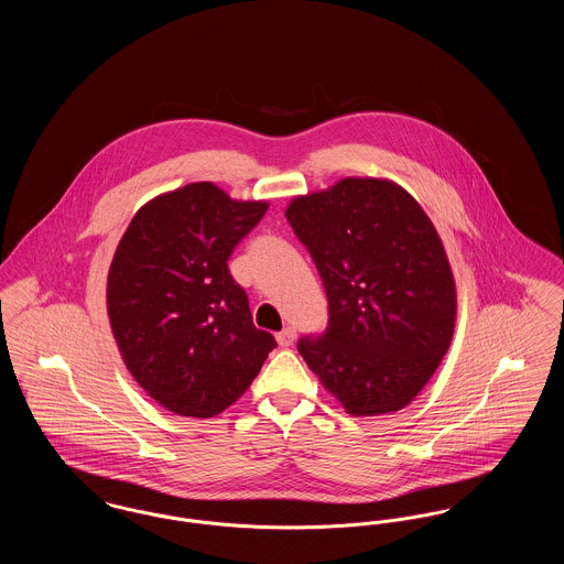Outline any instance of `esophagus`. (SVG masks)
Here are the masks:
<instances>
[{
	"label": "esophagus",
	"instance_id": "obj_1",
	"mask_svg": "<svg viewBox=\"0 0 564 564\" xmlns=\"http://www.w3.org/2000/svg\"><path fill=\"white\" fill-rule=\"evenodd\" d=\"M295 340V329L294 327H285V329H281L279 334H276V343L281 345V347H292Z\"/></svg>",
	"mask_w": 564,
	"mask_h": 564
}]
</instances>
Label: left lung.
Segmentation results:
<instances>
[{"instance_id": "8db88e82", "label": "left lung", "mask_w": 564, "mask_h": 564, "mask_svg": "<svg viewBox=\"0 0 564 564\" xmlns=\"http://www.w3.org/2000/svg\"><path fill=\"white\" fill-rule=\"evenodd\" d=\"M285 217L319 270L329 322L297 350L352 416L402 410L451 347L456 290L444 245L398 184L347 177Z\"/></svg>"}]
</instances>
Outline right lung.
Returning <instances> with one entry per match:
<instances>
[{"label": "right lung", "instance_id": "add662e5", "mask_svg": "<svg viewBox=\"0 0 564 564\" xmlns=\"http://www.w3.org/2000/svg\"><path fill=\"white\" fill-rule=\"evenodd\" d=\"M267 209L198 182L145 203L118 242L108 274L113 338L141 389L180 416L232 405L276 347L228 270Z\"/></svg>", "mask_w": 564, "mask_h": 564}]
</instances>
